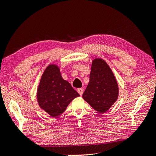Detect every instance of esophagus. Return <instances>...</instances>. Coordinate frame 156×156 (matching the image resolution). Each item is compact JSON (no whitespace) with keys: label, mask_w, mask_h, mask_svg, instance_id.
Here are the masks:
<instances>
[{"label":"esophagus","mask_w":156,"mask_h":156,"mask_svg":"<svg viewBox=\"0 0 156 156\" xmlns=\"http://www.w3.org/2000/svg\"><path fill=\"white\" fill-rule=\"evenodd\" d=\"M77 92L78 93L80 94V95L82 96V94H83V92H84V89L83 88H78L77 89Z\"/></svg>","instance_id":"obj_1"}]
</instances>
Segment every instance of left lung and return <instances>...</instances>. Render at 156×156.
<instances>
[{"label":"left lung","mask_w":156,"mask_h":156,"mask_svg":"<svg viewBox=\"0 0 156 156\" xmlns=\"http://www.w3.org/2000/svg\"><path fill=\"white\" fill-rule=\"evenodd\" d=\"M119 90L116 79L104 60H92L90 81L83 98L94 110L105 113L116 101Z\"/></svg>","instance_id":"obj_1"}]
</instances>
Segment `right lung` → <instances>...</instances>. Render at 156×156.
<instances>
[{
    "instance_id": "right-lung-1",
    "label": "right lung",
    "mask_w": 156,
    "mask_h": 156,
    "mask_svg": "<svg viewBox=\"0 0 156 156\" xmlns=\"http://www.w3.org/2000/svg\"><path fill=\"white\" fill-rule=\"evenodd\" d=\"M36 96L41 109L51 117H56L62 114L79 94L62 78L58 66L50 64L41 75Z\"/></svg>"
}]
</instances>
